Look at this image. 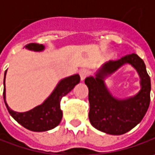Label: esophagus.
Instances as JSON below:
<instances>
[{
    "label": "esophagus",
    "mask_w": 155,
    "mask_h": 155,
    "mask_svg": "<svg viewBox=\"0 0 155 155\" xmlns=\"http://www.w3.org/2000/svg\"><path fill=\"white\" fill-rule=\"evenodd\" d=\"M89 74H90V71L88 69H81L80 71H79L81 80H84L85 78L89 76Z\"/></svg>",
    "instance_id": "1"
}]
</instances>
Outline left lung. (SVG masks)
<instances>
[{
	"label": "left lung",
	"mask_w": 155,
	"mask_h": 155,
	"mask_svg": "<svg viewBox=\"0 0 155 155\" xmlns=\"http://www.w3.org/2000/svg\"><path fill=\"white\" fill-rule=\"evenodd\" d=\"M125 63L138 71L142 89L133 98L120 100L114 98L104 84V78ZM89 89V119L94 128L106 134L119 135L134 128L146 115L150 104L151 82L146 65L137 54H129L116 61L105 63L96 77L84 80Z\"/></svg>",
	"instance_id": "obj_1"
}]
</instances>
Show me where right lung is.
<instances>
[{"label": "right lung", "instance_id": "right-lung-1", "mask_svg": "<svg viewBox=\"0 0 155 155\" xmlns=\"http://www.w3.org/2000/svg\"><path fill=\"white\" fill-rule=\"evenodd\" d=\"M26 48L32 51H40L44 50L45 46L41 44L30 43L26 45ZM6 72L7 71H5V77ZM5 77L3 81V98L9 114L13 116V118L16 122H19L24 128L35 132H43L50 130L57 127L60 123L63 116L62 110H60V101L63 97L67 95L74 88L75 85L80 82V77L78 74L64 78L58 83L51 96L41 105H39L27 112L19 113L11 110L6 103Z\"/></svg>", "mask_w": 155, "mask_h": 155}]
</instances>
